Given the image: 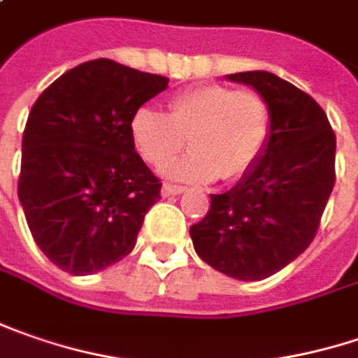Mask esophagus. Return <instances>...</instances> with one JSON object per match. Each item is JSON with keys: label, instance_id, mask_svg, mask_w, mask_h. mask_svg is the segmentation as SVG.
Here are the masks:
<instances>
[{"label": "esophagus", "instance_id": "1", "mask_svg": "<svg viewBox=\"0 0 358 358\" xmlns=\"http://www.w3.org/2000/svg\"><path fill=\"white\" fill-rule=\"evenodd\" d=\"M186 188H182V186H174V184H164L162 186V196L164 198H170V196H178L182 194Z\"/></svg>", "mask_w": 358, "mask_h": 358}]
</instances>
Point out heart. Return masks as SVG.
I'll list each match as a JSON object with an SVG mask.
<instances>
[{"instance_id":"b5f03b06","label":"heart","mask_w":358,"mask_h":358,"mask_svg":"<svg viewBox=\"0 0 358 358\" xmlns=\"http://www.w3.org/2000/svg\"><path fill=\"white\" fill-rule=\"evenodd\" d=\"M271 128L266 100L257 92L204 84L176 94L166 116L150 108L132 117V138L140 156L156 168L172 162L188 146L192 152L166 174L184 182L241 178L257 162Z\"/></svg>"}]
</instances>
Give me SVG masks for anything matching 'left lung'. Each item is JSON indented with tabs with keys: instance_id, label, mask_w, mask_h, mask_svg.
I'll return each mask as SVG.
<instances>
[{
	"instance_id": "1",
	"label": "left lung",
	"mask_w": 358,
	"mask_h": 358,
	"mask_svg": "<svg viewBox=\"0 0 358 358\" xmlns=\"http://www.w3.org/2000/svg\"><path fill=\"white\" fill-rule=\"evenodd\" d=\"M250 86L271 112L264 148L224 194H210L208 214L190 226L194 250L238 280L282 271L313 242L334 186V132L317 101L271 71L226 76Z\"/></svg>"
}]
</instances>
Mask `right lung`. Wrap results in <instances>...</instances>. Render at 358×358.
<instances>
[{
	"mask_svg": "<svg viewBox=\"0 0 358 358\" xmlns=\"http://www.w3.org/2000/svg\"><path fill=\"white\" fill-rule=\"evenodd\" d=\"M168 78L112 59L59 76L34 103L17 196L41 252L76 276L132 252L160 180L134 148L132 117Z\"/></svg>",
	"mask_w": 358,
	"mask_h": 358,
	"instance_id": "add662e5",
	"label": "right lung"
}]
</instances>
